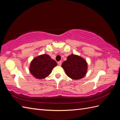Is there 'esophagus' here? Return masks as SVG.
<instances>
[{"instance_id":"1","label":"esophagus","mask_w":120,"mask_h":120,"mask_svg":"<svg viewBox=\"0 0 120 120\" xmlns=\"http://www.w3.org/2000/svg\"><path fill=\"white\" fill-rule=\"evenodd\" d=\"M61 63H62V62L61 61H59V62H58V65H61Z\"/></svg>"}]
</instances>
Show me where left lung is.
<instances>
[{
    "label": "left lung",
    "instance_id": "obj_1",
    "mask_svg": "<svg viewBox=\"0 0 120 120\" xmlns=\"http://www.w3.org/2000/svg\"><path fill=\"white\" fill-rule=\"evenodd\" d=\"M66 74L74 80L82 78L87 72L88 64L83 58L72 54L67 57V60L61 65Z\"/></svg>",
    "mask_w": 120,
    "mask_h": 120
}]
</instances>
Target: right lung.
<instances>
[{"label": "right lung", "mask_w": 120, "mask_h": 120, "mask_svg": "<svg viewBox=\"0 0 120 120\" xmlns=\"http://www.w3.org/2000/svg\"><path fill=\"white\" fill-rule=\"evenodd\" d=\"M57 65L56 61L47 54L40 55L32 60L30 65V73L37 79H43L52 73V70Z\"/></svg>", "instance_id": "right-lung-1"}]
</instances>
